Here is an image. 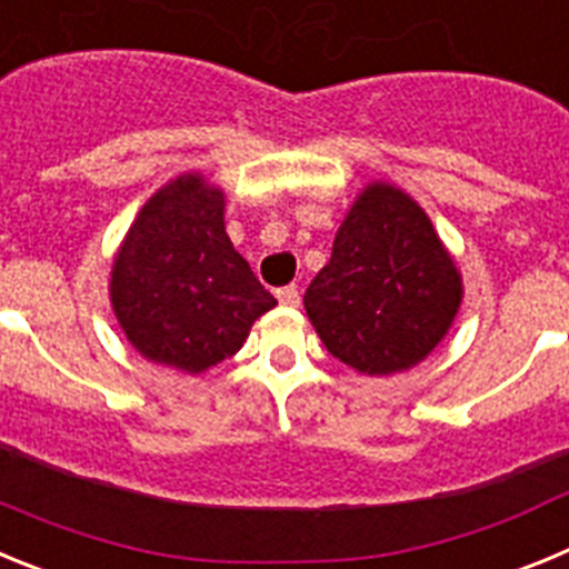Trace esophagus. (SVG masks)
I'll return each instance as SVG.
<instances>
[{
  "instance_id": "34e87169",
  "label": "esophagus",
  "mask_w": 569,
  "mask_h": 569,
  "mask_svg": "<svg viewBox=\"0 0 569 569\" xmlns=\"http://www.w3.org/2000/svg\"><path fill=\"white\" fill-rule=\"evenodd\" d=\"M276 299L281 301V305H288V308H299V288H293V284H288V288H279L276 290Z\"/></svg>"
}]
</instances>
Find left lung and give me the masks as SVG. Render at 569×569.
<instances>
[{"label":"left lung","instance_id":"1","mask_svg":"<svg viewBox=\"0 0 569 569\" xmlns=\"http://www.w3.org/2000/svg\"><path fill=\"white\" fill-rule=\"evenodd\" d=\"M461 273L419 202L367 184L345 216L305 310L330 353L365 376L410 370L447 336Z\"/></svg>","mask_w":569,"mask_h":569}]
</instances>
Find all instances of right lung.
<instances>
[{
  "instance_id": "obj_1",
  "label": "right lung",
  "mask_w": 569,
  "mask_h": 569,
  "mask_svg": "<svg viewBox=\"0 0 569 569\" xmlns=\"http://www.w3.org/2000/svg\"><path fill=\"white\" fill-rule=\"evenodd\" d=\"M110 305L130 345L182 373L239 353L276 305L224 233V193L184 173L150 196L110 270Z\"/></svg>"
}]
</instances>
